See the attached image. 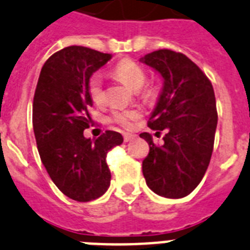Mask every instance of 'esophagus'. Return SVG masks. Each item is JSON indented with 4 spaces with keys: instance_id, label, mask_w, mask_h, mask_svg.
Listing matches in <instances>:
<instances>
[{
    "instance_id": "1",
    "label": "esophagus",
    "mask_w": 250,
    "mask_h": 250,
    "mask_svg": "<svg viewBox=\"0 0 250 250\" xmlns=\"http://www.w3.org/2000/svg\"><path fill=\"white\" fill-rule=\"evenodd\" d=\"M134 138H135V135H133V134L124 133V142H125V143L130 142V140H133Z\"/></svg>"
}]
</instances>
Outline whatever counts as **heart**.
<instances>
[{"instance_id":"obj_1","label":"heart","mask_w":250,"mask_h":250,"mask_svg":"<svg viewBox=\"0 0 250 250\" xmlns=\"http://www.w3.org/2000/svg\"><path fill=\"white\" fill-rule=\"evenodd\" d=\"M115 76L130 87L131 89H139L146 82V72L143 70L140 65L130 59H124L120 63L116 64L114 69ZM89 97L95 102L100 104L104 100V87H102V77L100 73H95L89 77L88 84H87ZM153 93V89L150 87H146L143 91L144 96H150ZM136 117V112L134 111H114L111 119L117 124H121L124 126H130L133 120Z\"/></svg>"}]
</instances>
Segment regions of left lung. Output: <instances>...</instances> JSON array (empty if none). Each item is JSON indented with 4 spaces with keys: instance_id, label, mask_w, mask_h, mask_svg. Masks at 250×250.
Instances as JSON below:
<instances>
[{
    "instance_id": "8db88e82",
    "label": "left lung",
    "mask_w": 250,
    "mask_h": 250,
    "mask_svg": "<svg viewBox=\"0 0 250 250\" xmlns=\"http://www.w3.org/2000/svg\"><path fill=\"white\" fill-rule=\"evenodd\" d=\"M163 78V88L148 126L166 131L155 146L149 133L140 138L149 144L143 174L149 188L167 198L189 195L201 182L210 163L217 125L216 101L206 74L182 53L159 49L139 59Z\"/></svg>"
}]
</instances>
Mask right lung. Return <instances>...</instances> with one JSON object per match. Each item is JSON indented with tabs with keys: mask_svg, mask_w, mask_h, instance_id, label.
Segmentation results:
<instances>
[{
	"mask_svg": "<svg viewBox=\"0 0 250 250\" xmlns=\"http://www.w3.org/2000/svg\"><path fill=\"white\" fill-rule=\"evenodd\" d=\"M112 55L84 46H67L44 63L33 104V126L46 172L64 195L78 202L101 197L110 187L108 150L124 142L107 130L97 139L84 138L92 119L89 77Z\"/></svg>",
	"mask_w": 250,
	"mask_h": 250,
	"instance_id": "obj_1",
	"label": "right lung"
}]
</instances>
